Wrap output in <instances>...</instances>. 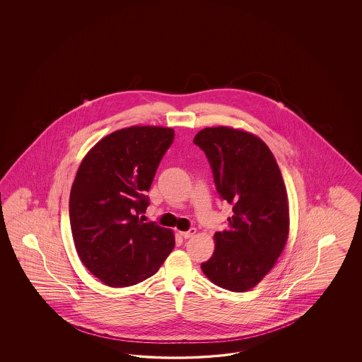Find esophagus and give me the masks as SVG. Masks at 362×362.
Here are the masks:
<instances>
[{
    "mask_svg": "<svg viewBox=\"0 0 362 362\" xmlns=\"http://www.w3.org/2000/svg\"><path fill=\"white\" fill-rule=\"evenodd\" d=\"M195 233H197V230H195V228H189V230H186V232H180V235H182L185 239H189V238H192Z\"/></svg>",
    "mask_w": 362,
    "mask_h": 362,
    "instance_id": "esophagus-1",
    "label": "esophagus"
}]
</instances>
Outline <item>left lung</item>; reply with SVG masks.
I'll use <instances>...</instances> for the list:
<instances>
[{
    "instance_id": "8db88e82",
    "label": "left lung",
    "mask_w": 362,
    "mask_h": 362,
    "mask_svg": "<svg viewBox=\"0 0 362 362\" xmlns=\"http://www.w3.org/2000/svg\"><path fill=\"white\" fill-rule=\"evenodd\" d=\"M194 143L209 159L219 197L232 206L227 230L202 263L214 284L245 292L262 281L284 250L289 209L284 180L268 146L250 132L209 127Z\"/></svg>"
}]
</instances>
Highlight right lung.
Listing matches in <instances>:
<instances>
[{
	"label": "right lung",
	"mask_w": 362,
	"mask_h": 362,
	"mask_svg": "<svg viewBox=\"0 0 362 362\" xmlns=\"http://www.w3.org/2000/svg\"><path fill=\"white\" fill-rule=\"evenodd\" d=\"M174 136L167 127L122 129L99 141L78 168L69 202L73 239L81 262L109 286L151 277L175 247L173 230L139 218Z\"/></svg>",
	"instance_id": "add662e5"
}]
</instances>
